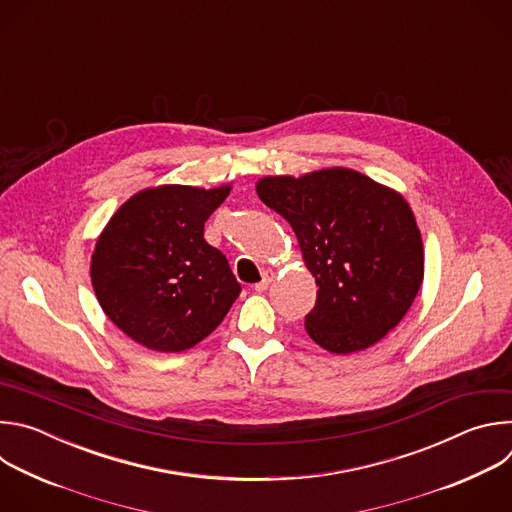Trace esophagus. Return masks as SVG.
I'll return each instance as SVG.
<instances>
[{"label":"esophagus","mask_w":512,"mask_h":512,"mask_svg":"<svg viewBox=\"0 0 512 512\" xmlns=\"http://www.w3.org/2000/svg\"><path fill=\"white\" fill-rule=\"evenodd\" d=\"M275 279V273L271 269H265L263 271V279L259 283H255V291H259V294H263V291L271 285V281Z\"/></svg>","instance_id":"obj_1"}]
</instances>
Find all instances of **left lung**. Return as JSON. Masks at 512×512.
<instances>
[{
    "label": "left lung",
    "instance_id": "8db88e82",
    "mask_svg": "<svg viewBox=\"0 0 512 512\" xmlns=\"http://www.w3.org/2000/svg\"><path fill=\"white\" fill-rule=\"evenodd\" d=\"M259 198L294 229L318 296L310 338L334 354L377 344L411 308L423 243L407 200L350 168L265 176Z\"/></svg>",
    "mask_w": 512,
    "mask_h": 512
}]
</instances>
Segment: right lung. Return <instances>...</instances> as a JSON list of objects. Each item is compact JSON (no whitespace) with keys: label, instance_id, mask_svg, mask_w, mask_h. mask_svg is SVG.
<instances>
[{"label":"right lung","instance_id":"1","mask_svg":"<svg viewBox=\"0 0 512 512\" xmlns=\"http://www.w3.org/2000/svg\"><path fill=\"white\" fill-rule=\"evenodd\" d=\"M231 184H164L133 194L97 239L91 281L107 318L137 344L182 352L221 324L241 294L227 257L204 241Z\"/></svg>","mask_w":512,"mask_h":512}]
</instances>
